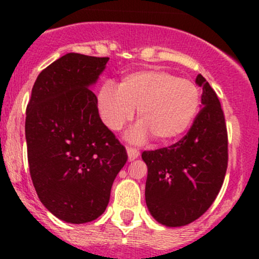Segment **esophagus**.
Returning a JSON list of instances; mask_svg holds the SVG:
<instances>
[{
  "instance_id": "1",
  "label": "esophagus",
  "mask_w": 259,
  "mask_h": 259,
  "mask_svg": "<svg viewBox=\"0 0 259 259\" xmlns=\"http://www.w3.org/2000/svg\"><path fill=\"white\" fill-rule=\"evenodd\" d=\"M126 153H127V158H129V161L135 160V159L139 158V155H140L139 150L135 148H132V146H127Z\"/></svg>"
}]
</instances>
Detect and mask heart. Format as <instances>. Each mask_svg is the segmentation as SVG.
<instances>
[{"instance_id":"b5f03b06","label":"heart","mask_w":259,"mask_h":259,"mask_svg":"<svg viewBox=\"0 0 259 259\" xmlns=\"http://www.w3.org/2000/svg\"><path fill=\"white\" fill-rule=\"evenodd\" d=\"M200 105L198 86L164 70H140L125 75L117 88L105 83L98 94V110L104 124L119 132L138 109L139 124L129 134L133 142L151 135L168 143L184 134Z\"/></svg>"}]
</instances>
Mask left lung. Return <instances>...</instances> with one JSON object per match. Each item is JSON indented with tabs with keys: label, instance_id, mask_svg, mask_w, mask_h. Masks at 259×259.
<instances>
[{
	"label": "left lung",
	"instance_id": "left-lung-1",
	"mask_svg": "<svg viewBox=\"0 0 259 259\" xmlns=\"http://www.w3.org/2000/svg\"><path fill=\"white\" fill-rule=\"evenodd\" d=\"M202 106L183 139L168 148L143 151L148 166L145 202L166 227L192 223L213 204L228 165L226 119L215 91L198 75Z\"/></svg>",
	"mask_w": 259,
	"mask_h": 259
}]
</instances>
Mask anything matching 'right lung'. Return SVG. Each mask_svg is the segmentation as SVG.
<instances>
[{
    "instance_id": "obj_1",
    "label": "right lung",
    "mask_w": 259,
    "mask_h": 259,
    "mask_svg": "<svg viewBox=\"0 0 259 259\" xmlns=\"http://www.w3.org/2000/svg\"><path fill=\"white\" fill-rule=\"evenodd\" d=\"M109 57L64 55L33 83L26 109L31 179L41 203L61 221L88 223L108 207L126 150L101 121L91 86Z\"/></svg>"
}]
</instances>
